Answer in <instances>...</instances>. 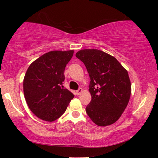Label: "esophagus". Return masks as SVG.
<instances>
[{"label":"esophagus","instance_id":"1","mask_svg":"<svg viewBox=\"0 0 158 158\" xmlns=\"http://www.w3.org/2000/svg\"><path fill=\"white\" fill-rule=\"evenodd\" d=\"M81 92H82V89H81V88H79V89L76 91L77 95H79Z\"/></svg>","mask_w":158,"mask_h":158}]
</instances>
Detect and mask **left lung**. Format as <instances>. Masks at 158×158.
I'll use <instances>...</instances> for the list:
<instances>
[{
  "instance_id": "left-lung-1",
  "label": "left lung",
  "mask_w": 158,
  "mask_h": 158,
  "mask_svg": "<svg viewBox=\"0 0 158 158\" xmlns=\"http://www.w3.org/2000/svg\"><path fill=\"white\" fill-rule=\"evenodd\" d=\"M76 57L82 61L90 77L91 101L85 112L99 126L114 123L129 102L131 84L127 71L112 56L98 49L80 50Z\"/></svg>"
}]
</instances>
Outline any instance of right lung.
<instances>
[{"mask_svg":"<svg viewBox=\"0 0 158 158\" xmlns=\"http://www.w3.org/2000/svg\"><path fill=\"white\" fill-rule=\"evenodd\" d=\"M73 50L52 51L32 63L23 79V93L31 111L39 118L53 121L60 118L74 98L63 86L65 68Z\"/></svg>","mask_w":158,"mask_h":158,"instance_id":"obj_1","label":"right lung"}]
</instances>
